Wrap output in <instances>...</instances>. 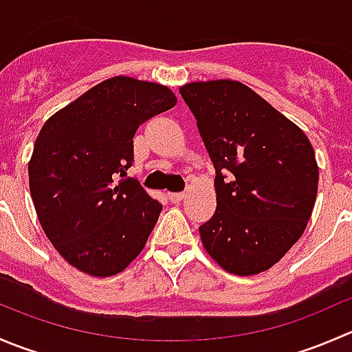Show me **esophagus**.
Instances as JSON below:
<instances>
[{
    "mask_svg": "<svg viewBox=\"0 0 352 352\" xmlns=\"http://www.w3.org/2000/svg\"><path fill=\"white\" fill-rule=\"evenodd\" d=\"M186 197V192H168V199L172 202H180Z\"/></svg>",
    "mask_w": 352,
    "mask_h": 352,
    "instance_id": "34e87169",
    "label": "esophagus"
}]
</instances>
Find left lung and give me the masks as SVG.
<instances>
[{
  "label": "left lung",
  "mask_w": 352,
  "mask_h": 352,
  "mask_svg": "<svg viewBox=\"0 0 352 352\" xmlns=\"http://www.w3.org/2000/svg\"><path fill=\"white\" fill-rule=\"evenodd\" d=\"M180 95L216 170V211L199 226L202 245L230 274H261L307 228L318 187L314 146L293 120L236 80L192 81Z\"/></svg>",
  "instance_id": "obj_1"
}]
</instances>
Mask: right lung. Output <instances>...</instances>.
<instances>
[{
  "mask_svg": "<svg viewBox=\"0 0 352 352\" xmlns=\"http://www.w3.org/2000/svg\"><path fill=\"white\" fill-rule=\"evenodd\" d=\"M168 87L113 76L49 117L28 162L38 223L69 265L95 278L122 272L144 248L162 204L140 182L133 138L150 117L172 109Z\"/></svg>",
  "mask_w": 352,
  "mask_h": 352,
  "instance_id": "obj_1",
  "label": "right lung"
}]
</instances>
